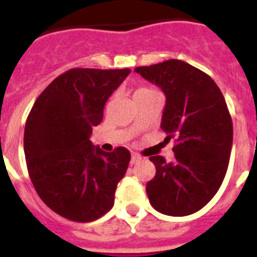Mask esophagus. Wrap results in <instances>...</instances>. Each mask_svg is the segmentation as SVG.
<instances>
[{
	"label": "esophagus",
	"mask_w": 257,
	"mask_h": 257,
	"mask_svg": "<svg viewBox=\"0 0 257 257\" xmlns=\"http://www.w3.org/2000/svg\"><path fill=\"white\" fill-rule=\"evenodd\" d=\"M139 161H141L140 155H137V153H133L132 157H131V164H137Z\"/></svg>",
	"instance_id": "34e87169"
}]
</instances>
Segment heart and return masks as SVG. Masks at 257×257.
<instances>
[{
  "label": "heart",
  "instance_id": "obj_1",
  "mask_svg": "<svg viewBox=\"0 0 257 257\" xmlns=\"http://www.w3.org/2000/svg\"><path fill=\"white\" fill-rule=\"evenodd\" d=\"M148 92H152V89H151V88H140V89H137L135 94H143V93H148Z\"/></svg>",
  "mask_w": 257,
  "mask_h": 257
}]
</instances>
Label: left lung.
Segmentation results:
<instances>
[{
    "mask_svg": "<svg viewBox=\"0 0 257 257\" xmlns=\"http://www.w3.org/2000/svg\"><path fill=\"white\" fill-rule=\"evenodd\" d=\"M135 72L164 92L161 129L165 140L176 139L173 161L149 159L156 167L147 184L149 201L164 215H192L211 201L227 173L233 140L227 102L208 74L180 60Z\"/></svg>",
    "mask_w": 257,
    "mask_h": 257,
    "instance_id": "obj_1",
    "label": "left lung"
}]
</instances>
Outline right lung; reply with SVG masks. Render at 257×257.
Listing matches in <instances>:
<instances>
[{"label":"right lung","instance_id":"right-lung-1","mask_svg":"<svg viewBox=\"0 0 257 257\" xmlns=\"http://www.w3.org/2000/svg\"><path fill=\"white\" fill-rule=\"evenodd\" d=\"M131 69H70L38 96L24 133L26 167L48 207L72 221L89 223L114 204L117 184L128 169L124 147L104 152L90 143L105 102Z\"/></svg>","mask_w":257,"mask_h":257}]
</instances>
